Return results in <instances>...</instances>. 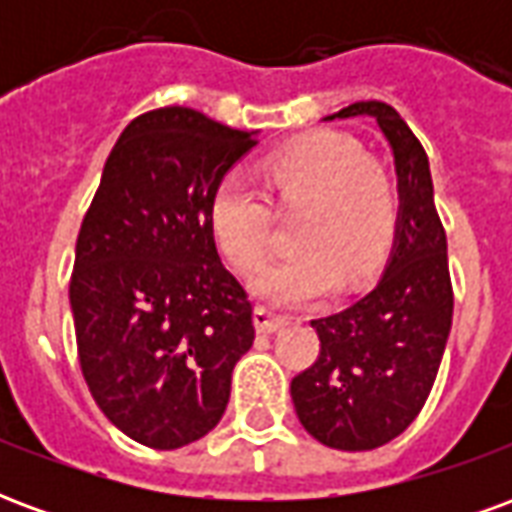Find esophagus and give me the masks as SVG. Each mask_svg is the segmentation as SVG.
<instances>
[{"mask_svg": "<svg viewBox=\"0 0 512 512\" xmlns=\"http://www.w3.org/2000/svg\"><path fill=\"white\" fill-rule=\"evenodd\" d=\"M288 323H290L288 315H279V312L268 310V307H255L257 332L274 334V332H279V329H285Z\"/></svg>", "mask_w": 512, "mask_h": 512, "instance_id": "34e87169", "label": "esophagus"}]
</instances>
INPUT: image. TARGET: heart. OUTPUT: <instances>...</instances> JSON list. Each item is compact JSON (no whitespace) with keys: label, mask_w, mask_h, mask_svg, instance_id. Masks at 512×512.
<instances>
[{"label":"heart","mask_w":512,"mask_h":512,"mask_svg":"<svg viewBox=\"0 0 512 512\" xmlns=\"http://www.w3.org/2000/svg\"><path fill=\"white\" fill-rule=\"evenodd\" d=\"M263 183L282 208L304 205L296 222L301 249L268 263L252 282L277 304H307L376 274L395 238L397 191L359 142L312 134L263 161ZM211 227L224 255L252 274L271 249L274 213L265 191L246 172H227L211 197Z\"/></svg>","instance_id":"obj_1"}]
</instances>
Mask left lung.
I'll list each match as a JSON object with an SVG mask.
<instances>
[{
	"mask_svg": "<svg viewBox=\"0 0 512 512\" xmlns=\"http://www.w3.org/2000/svg\"><path fill=\"white\" fill-rule=\"evenodd\" d=\"M370 115L392 145L400 213L384 277L351 307L312 321L321 354L290 381L304 430L334 450H376L425 406L452 326L447 235L425 147L395 109L359 101L334 117Z\"/></svg>",
	"mask_w": 512,
	"mask_h": 512,
	"instance_id": "left-lung-1",
	"label": "left lung"
}]
</instances>
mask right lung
Wrapping results in <instances>:
<instances>
[{
  "mask_svg": "<svg viewBox=\"0 0 512 512\" xmlns=\"http://www.w3.org/2000/svg\"><path fill=\"white\" fill-rule=\"evenodd\" d=\"M257 145L186 106L128 123L84 213L71 274L82 376L112 425L153 450L211 433L252 348V301L211 227L216 183Z\"/></svg>",
  "mask_w": 512,
  "mask_h": 512,
  "instance_id": "obj_1",
  "label": "right lung"
}]
</instances>
